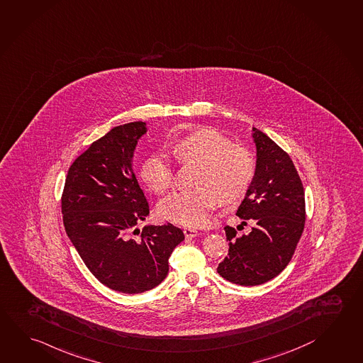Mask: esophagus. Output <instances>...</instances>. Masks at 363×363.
I'll list each match as a JSON object with an SVG mask.
<instances>
[{
  "label": "esophagus",
  "mask_w": 363,
  "mask_h": 363,
  "mask_svg": "<svg viewBox=\"0 0 363 363\" xmlns=\"http://www.w3.org/2000/svg\"><path fill=\"white\" fill-rule=\"evenodd\" d=\"M198 234H199V233H198L196 229H193V228H185L184 229L185 238H188V239H189V238H196Z\"/></svg>",
  "instance_id": "obj_1"
}]
</instances>
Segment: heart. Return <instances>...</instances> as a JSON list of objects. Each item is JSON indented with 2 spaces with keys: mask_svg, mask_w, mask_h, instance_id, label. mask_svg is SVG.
<instances>
[{
  "mask_svg": "<svg viewBox=\"0 0 363 363\" xmlns=\"http://www.w3.org/2000/svg\"><path fill=\"white\" fill-rule=\"evenodd\" d=\"M172 153L180 164H199L196 189H179L158 205L162 218L186 226H203L210 213L224 202L243 197L251 186L256 161L251 152L233 145L231 139L213 129L191 133L172 145ZM140 177L156 193H164L174 183V166L165 152H155L145 158Z\"/></svg>",
  "mask_w": 363,
  "mask_h": 363,
  "instance_id": "obj_1",
  "label": "heart"
}]
</instances>
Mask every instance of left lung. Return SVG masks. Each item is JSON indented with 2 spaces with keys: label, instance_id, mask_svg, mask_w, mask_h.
I'll use <instances>...</instances> for the list:
<instances>
[{
  "label": "left lung",
  "instance_id": "1",
  "mask_svg": "<svg viewBox=\"0 0 363 363\" xmlns=\"http://www.w3.org/2000/svg\"><path fill=\"white\" fill-rule=\"evenodd\" d=\"M253 139L256 172L237 216L255 225L242 235L225 226L229 252L218 267L220 277L243 286L267 283L288 266L306 221L303 184L289 155L256 128Z\"/></svg>",
  "mask_w": 363,
  "mask_h": 363
}]
</instances>
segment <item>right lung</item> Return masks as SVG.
I'll return each mask as SVG.
<instances>
[{"label":"right lung","instance_id":"1","mask_svg":"<svg viewBox=\"0 0 363 363\" xmlns=\"http://www.w3.org/2000/svg\"><path fill=\"white\" fill-rule=\"evenodd\" d=\"M145 132V123L134 121L94 140L69 167L61 194L66 234L88 270L107 288L125 294L162 283L170 255L184 240L183 230L172 224L135 228L150 215L132 167Z\"/></svg>","mask_w":363,"mask_h":363}]
</instances>
